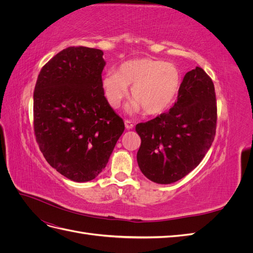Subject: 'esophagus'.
Wrapping results in <instances>:
<instances>
[{"label": "esophagus", "mask_w": 253, "mask_h": 253, "mask_svg": "<svg viewBox=\"0 0 253 253\" xmlns=\"http://www.w3.org/2000/svg\"><path fill=\"white\" fill-rule=\"evenodd\" d=\"M125 126H126V129H132L134 127V125H133V122L131 120H126L125 121Z\"/></svg>", "instance_id": "esophagus-1"}]
</instances>
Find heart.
Segmentation results:
<instances>
[{
    "mask_svg": "<svg viewBox=\"0 0 253 253\" xmlns=\"http://www.w3.org/2000/svg\"><path fill=\"white\" fill-rule=\"evenodd\" d=\"M180 73L172 63L151 58H137L122 63L116 73L102 78V88L109 104L120 106L131 88L133 99L126 106L128 114L144 113L154 116L166 112L178 95Z\"/></svg>",
    "mask_w": 253,
    "mask_h": 253,
    "instance_id": "heart-1",
    "label": "heart"
}]
</instances>
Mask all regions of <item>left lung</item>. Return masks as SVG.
I'll return each instance as SVG.
<instances>
[{
    "label": "left lung",
    "instance_id": "obj_1",
    "mask_svg": "<svg viewBox=\"0 0 253 253\" xmlns=\"http://www.w3.org/2000/svg\"><path fill=\"white\" fill-rule=\"evenodd\" d=\"M216 99L211 78L196 66L182 79L177 101L168 113L136 126L141 138L137 163L145 177L175 182L200 165L214 140Z\"/></svg>",
    "mask_w": 253,
    "mask_h": 253
}]
</instances>
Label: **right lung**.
<instances>
[{"instance_id": "right-lung-1", "label": "right lung", "mask_w": 253, "mask_h": 253, "mask_svg": "<svg viewBox=\"0 0 253 253\" xmlns=\"http://www.w3.org/2000/svg\"><path fill=\"white\" fill-rule=\"evenodd\" d=\"M103 51L61 50L43 66L34 91V126L46 162L77 182L97 177L108 164L125 124L102 88Z\"/></svg>"}]
</instances>
